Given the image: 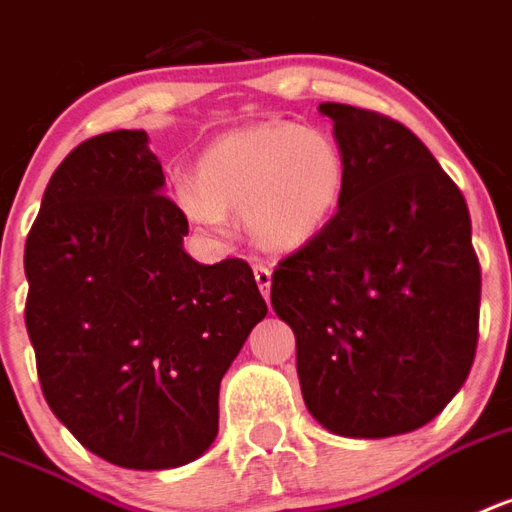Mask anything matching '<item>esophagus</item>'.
I'll return each mask as SVG.
<instances>
[{
    "instance_id": "1",
    "label": "esophagus",
    "mask_w": 512,
    "mask_h": 512,
    "mask_svg": "<svg viewBox=\"0 0 512 512\" xmlns=\"http://www.w3.org/2000/svg\"><path fill=\"white\" fill-rule=\"evenodd\" d=\"M255 281H257V286H260L263 297L268 299L270 297V270L265 268V265H255Z\"/></svg>"
}]
</instances>
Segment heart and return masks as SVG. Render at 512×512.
I'll use <instances>...</instances> for the list:
<instances>
[{
  "mask_svg": "<svg viewBox=\"0 0 512 512\" xmlns=\"http://www.w3.org/2000/svg\"><path fill=\"white\" fill-rule=\"evenodd\" d=\"M347 155L334 134L299 123H257L218 136L197 162V184L178 186V207L210 239L242 210L257 247L294 252L328 228L347 191Z\"/></svg>",
  "mask_w": 512,
  "mask_h": 512,
  "instance_id": "b5f03b06",
  "label": "heart"
}]
</instances>
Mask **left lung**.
<instances>
[{"label": "left lung", "mask_w": 512, "mask_h": 512, "mask_svg": "<svg viewBox=\"0 0 512 512\" xmlns=\"http://www.w3.org/2000/svg\"><path fill=\"white\" fill-rule=\"evenodd\" d=\"M347 155L342 207L281 260L270 302L297 339L315 421L350 439L426 426L460 392L479 342L481 270L463 194L402 123L323 102Z\"/></svg>", "instance_id": "left-lung-1"}]
</instances>
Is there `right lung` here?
<instances>
[{
  "mask_svg": "<svg viewBox=\"0 0 512 512\" xmlns=\"http://www.w3.org/2000/svg\"><path fill=\"white\" fill-rule=\"evenodd\" d=\"M147 131L78 144L26 242V328L41 392L89 452L120 468L197 460L218 436L220 378L268 313L244 260L184 252Z\"/></svg>",
  "mask_w": 512,
  "mask_h": 512,
  "instance_id": "obj_1",
  "label": "right lung"
}]
</instances>
